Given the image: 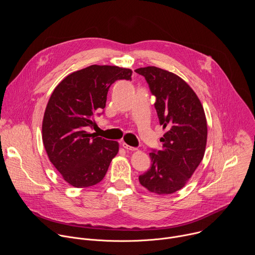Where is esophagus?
<instances>
[{
	"label": "esophagus",
	"mask_w": 255,
	"mask_h": 255,
	"mask_svg": "<svg viewBox=\"0 0 255 255\" xmlns=\"http://www.w3.org/2000/svg\"><path fill=\"white\" fill-rule=\"evenodd\" d=\"M122 146H123L126 150H130V151H134V150L137 149V148H135V147H133V146H130V145H128V144L125 143V142L122 143Z\"/></svg>",
	"instance_id": "obj_1"
}]
</instances>
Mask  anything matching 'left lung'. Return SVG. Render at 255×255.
Listing matches in <instances>:
<instances>
[{"mask_svg":"<svg viewBox=\"0 0 255 255\" xmlns=\"http://www.w3.org/2000/svg\"><path fill=\"white\" fill-rule=\"evenodd\" d=\"M135 71L155 96L159 123L166 130L160 138L162 149L149 153L151 166L139 181L151 193L173 194L186 186L204 157L208 134L204 108L193 89L172 72L156 66Z\"/></svg>","mask_w":255,"mask_h":255,"instance_id":"8db88e82","label":"left lung"}]
</instances>
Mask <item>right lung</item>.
I'll return each instance as SVG.
<instances>
[{
    "instance_id": "add662e5",
    "label": "right lung",
    "mask_w": 255,
    "mask_h": 255,
    "mask_svg": "<svg viewBox=\"0 0 255 255\" xmlns=\"http://www.w3.org/2000/svg\"><path fill=\"white\" fill-rule=\"evenodd\" d=\"M131 76L129 68L94 64L68 75L51 94L42 140L49 160L72 187L100 183L117 155V141L97 137L89 128L106 107L109 88L118 80L131 81Z\"/></svg>"
}]
</instances>
